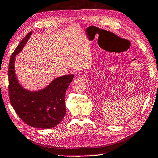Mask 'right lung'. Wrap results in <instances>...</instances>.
I'll use <instances>...</instances> for the list:
<instances>
[{
    "label": "right lung",
    "instance_id": "right-lung-1",
    "mask_svg": "<svg viewBox=\"0 0 158 158\" xmlns=\"http://www.w3.org/2000/svg\"><path fill=\"white\" fill-rule=\"evenodd\" d=\"M31 31L22 40L12 52L8 67V91L11 105L22 121L32 127L50 129L57 126L66 114L64 95L74 78L73 74L55 79L39 91L25 90L17 81L15 73V56L23 48Z\"/></svg>",
    "mask_w": 158,
    "mask_h": 158
}]
</instances>
